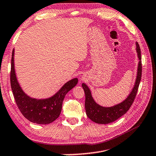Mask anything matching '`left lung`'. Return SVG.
Wrapping results in <instances>:
<instances>
[{"label":"left lung","mask_w":156,"mask_h":156,"mask_svg":"<svg viewBox=\"0 0 156 156\" xmlns=\"http://www.w3.org/2000/svg\"><path fill=\"white\" fill-rule=\"evenodd\" d=\"M136 51L139 59V63H138L137 77H136L135 85L129 95L122 102L111 107H103L98 105L93 98L88 86L85 83L82 84V87L85 94V107L86 115L94 122L99 124H107L112 123L125 115L132 105L137 94L141 77H142V60H141L142 58H141L140 48L137 42H136Z\"/></svg>","instance_id":"1"}]
</instances>
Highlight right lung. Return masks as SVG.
<instances>
[{
    "mask_svg": "<svg viewBox=\"0 0 156 156\" xmlns=\"http://www.w3.org/2000/svg\"><path fill=\"white\" fill-rule=\"evenodd\" d=\"M14 49L12 51L11 60L10 83L14 99L25 117L30 122L37 124H48L60 116L65 96L78 83V78H73L66 83L58 91L46 98H32L22 90L17 80L14 68Z\"/></svg>",
    "mask_w": 156,
    "mask_h": 156,
    "instance_id": "obj_1",
    "label": "right lung"
}]
</instances>
